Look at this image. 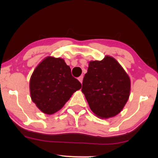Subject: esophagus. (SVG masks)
Segmentation results:
<instances>
[{
	"mask_svg": "<svg viewBox=\"0 0 158 158\" xmlns=\"http://www.w3.org/2000/svg\"><path fill=\"white\" fill-rule=\"evenodd\" d=\"M78 79H79V81H80L81 83H82V81H83V76H81V77H79L78 78Z\"/></svg>",
	"mask_w": 158,
	"mask_h": 158,
	"instance_id": "1",
	"label": "esophagus"
}]
</instances>
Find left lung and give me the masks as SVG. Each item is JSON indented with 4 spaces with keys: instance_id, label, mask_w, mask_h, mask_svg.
Returning <instances> with one entry per match:
<instances>
[{
    "instance_id": "8db88e82",
    "label": "left lung",
    "mask_w": 158,
    "mask_h": 158,
    "mask_svg": "<svg viewBox=\"0 0 158 158\" xmlns=\"http://www.w3.org/2000/svg\"><path fill=\"white\" fill-rule=\"evenodd\" d=\"M130 89L129 77L113 57L90 61L81 91L98 117L108 119L118 114L129 98Z\"/></svg>"
}]
</instances>
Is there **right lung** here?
Instances as JSON below:
<instances>
[{
	"label": "right lung",
	"mask_w": 158,
	"mask_h": 158,
	"mask_svg": "<svg viewBox=\"0 0 158 158\" xmlns=\"http://www.w3.org/2000/svg\"><path fill=\"white\" fill-rule=\"evenodd\" d=\"M81 83L71 74L64 59L48 56L36 67L30 81L31 99L43 113L52 114L59 110Z\"/></svg>",
	"instance_id": "add662e5"
}]
</instances>
